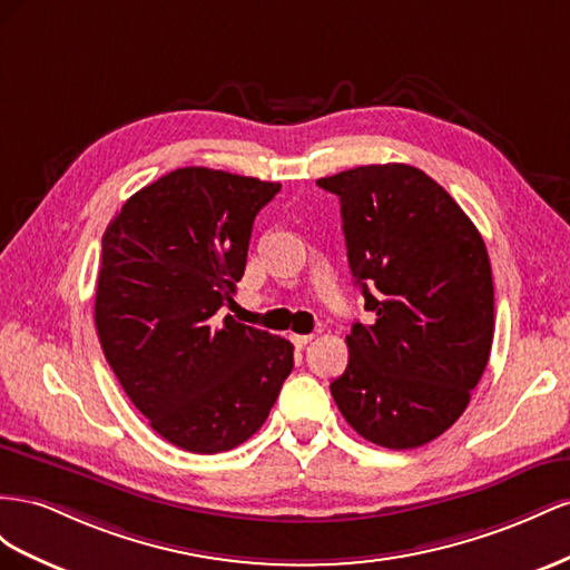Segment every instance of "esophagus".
Wrapping results in <instances>:
<instances>
[{
    "label": "esophagus",
    "mask_w": 570,
    "mask_h": 570,
    "mask_svg": "<svg viewBox=\"0 0 570 570\" xmlns=\"http://www.w3.org/2000/svg\"><path fill=\"white\" fill-rule=\"evenodd\" d=\"M291 341H294L296 348H303L313 341V334H291Z\"/></svg>",
    "instance_id": "esophagus-1"
}]
</instances>
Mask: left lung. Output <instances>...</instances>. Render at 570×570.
Masks as SVG:
<instances>
[{
    "instance_id": "1",
    "label": "left lung",
    "mask_w": 570,
    "mask_h": 570,
    "mask_svg": "<svg viewBox=\"0 0 570 570\" xmlns=\"http://www.w3.org/2000/svg\"><path fill=\"white\" fill-rule=\"evenodd\" d=\"M338 195L355 284L375 322H355L330 389L367 442L415 449L456 422L490 361L494 284L475 224L411 165L317 178Z\"/></svg>"
}]
</instances>
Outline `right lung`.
I'll list each match as a JSON object with an SVG mask.
<instances>
[{
    "label": "right lung",
    "mask_w": 570,
    "mask_h": 570,
    "mask_svg": "<svg viewBox=\"0 0 570 570\" xmlns=\"http://www.w3.org/2000/svg\"><path fill=\"white\" fill-rule=\"evenodd\" d=\"M282 184L207 167L140 188L102 236L95 327L126 396L169 444L229 451L267 420L291 341L226 315L255 215Z\"/></svg>",
    "instance_id": "obj_1"
}]
</instances>
